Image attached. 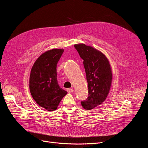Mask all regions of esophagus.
<instances>
[{
	"instance_id": "esophagus-1",
	"label": "esophagus",
	"mask_w": 148,
	"mask_h": 148,
	"mask_svg": "<svg viewBox=\"0 0 148 148\" xmlns=\"http://www.w3.org/2000/svg\"><path fill=\"white\" fill-rule=\"evenodd\" d=\"M67 92H68L69 93H71V92H74V90H73V89H71V88H68V89L67 90Z\"/></svg>"
}]
</instances>
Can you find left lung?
<instances>
[{"label":"left lung","instance_id":"left-lung-1","mask_svg":"<svg viewBox=\"0 0 148 148\" xmlns=\"http://www.w3.org/2000/svg\"><path fill=\"white\" fill-rule=\"evenodd\" d=\"M74 47L83 60L88 97L81 103L86 110L101 105L106 99L112 82V71L110 62L101 51L84 44L75 45Z\"/></svg>","mask_w":148,"mask_h":148}]
</instances>
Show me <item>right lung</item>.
<instances>
[{
	"mask_svg": "<svg viewBox=\"0 0 148 148\" xmlns=\"http://www.w3.org/2000/svg\"><path fill=\"white\" fill-rule=\"evenodd\" d=\"M63 49H52L42 54L32 69L29 88L31 95L40 107L49 111L57 109L67 92L60 87L57 79V64Z\"/></svg>",
	"mask_w": 148,
	"mask_h": 148,
	"instance_id": "add662e5",
	"label": "right lung"
}]
</instances>
